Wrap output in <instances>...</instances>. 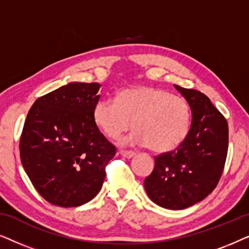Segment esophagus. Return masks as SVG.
Instances as JSON below:
<instances>
[{
    "instance_id": "obj_1",
    "label": "esophagus",
    "mask_w": 249,
    "mask_h": 249,
    "mask_svg": "<svg viewBox=\"0 0 249 249\" xmlns=\"http://www.w3.org/2000/svg\"><path fill=\"white\" fill-rule=\"evenodd\" d=\"M120 154H121L122 156H124V158L131 159V158H134V156L136 155V153L132 152V151H124V149H121Z\"/></svg>"
}]
</instances>
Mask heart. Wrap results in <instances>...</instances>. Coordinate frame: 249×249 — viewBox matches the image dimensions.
I'll list each match as a JSON object with an SVG mask.
<instances>
[{
	"instance_id": "obj_1",
	"label": "heart",
	"mask_w": 249,
	"mask_h": 249,
	"mask_svg": "<svg viewBox=\"0 0 249 249\" xmlns=\"http://www.w3.org/2000/svg\"><path fill=\"white\" fill-rule=\"evenodd\" d=\"M93 118L113 139L134 125L136 130L121 142L147 145L156 153L179 147L192 127V108L185 97L149 86L124 88L115 98L98 101Z\"/></svg>"
}]
</instances>
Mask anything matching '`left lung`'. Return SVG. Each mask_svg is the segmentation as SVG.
Here are the masks:
<instances>
[{"instance_id": "left-lung-1", "label": "left lung", "mask_w": 249, "mask_h": 249, "mask_svg": "<svg viewBox=\"0 0 249 249\" xmlns=\"http://www.w3.org/2000/svg\"><path fill=\"white\" fill-rule=\"evenodd\" d=\"M192 108V127L176 151L155 156V166L146 177V193L159 206L183 210L200 202L215 188L228 154L227 119L210 98L193 88L175 85Z\"/></svg>"}]
</instances>
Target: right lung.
Masks as SVG:
<instances>
[{
    "label": "right lung",
    "instance_id": "1",
    "mask_svg": "<svg viewBox=\"0 0 249 249\" xmlns=\"http://www.w3.org/2000/svg\"><path fill=\"white\" fill-rule=\"evenodd\" d=\"M97 83H70L35 101L20 137L23 169L39 195L74 207L97 195L117 148L95 124Z\"/></svg>",
    "mask_w": 249,
    "mask_h": 249
}]
</instances>
